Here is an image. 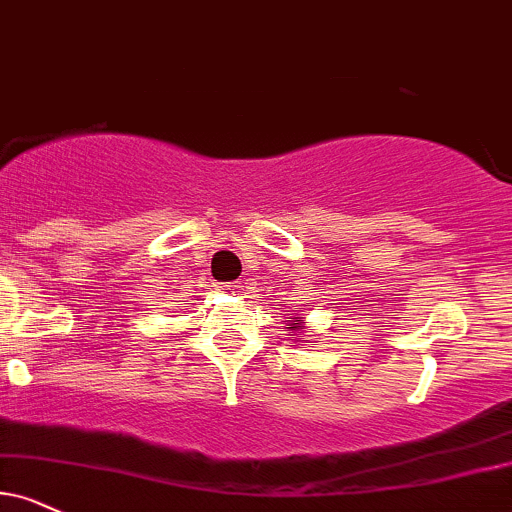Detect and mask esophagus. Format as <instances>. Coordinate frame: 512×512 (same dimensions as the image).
Masks as SVG:
<instances>
[{
    "mask_svg": "<svg viewBox=\"0 0 512 512\" xmlns=\"http://www.w3.org/2000/svg\"><path fill=\"white\" fill-rule=\"evenodd\" d=\"M220 289H223V292H227V294H235L239 289V282H223Z\"/></svg>",
    "mask_w": 512,
    "mask_h": 512,
    "instance_id": "1",
    "label": "esophagus"
}]
</instances>
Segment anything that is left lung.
<instances>
[{"label": "left lung", "mask_w": 512, "mask_h": 512, "mask_svg": "<svg viewBox=\"0 0 512 512\" xmlns=\"http://www.w3.org/2000/svg\"><path fill=\"white\" fill-rule=\"evenodd\" d=\"M289 323H292V327H299V320H289Z\"/></svg>", "instance_id": "1"}]
</instances>
